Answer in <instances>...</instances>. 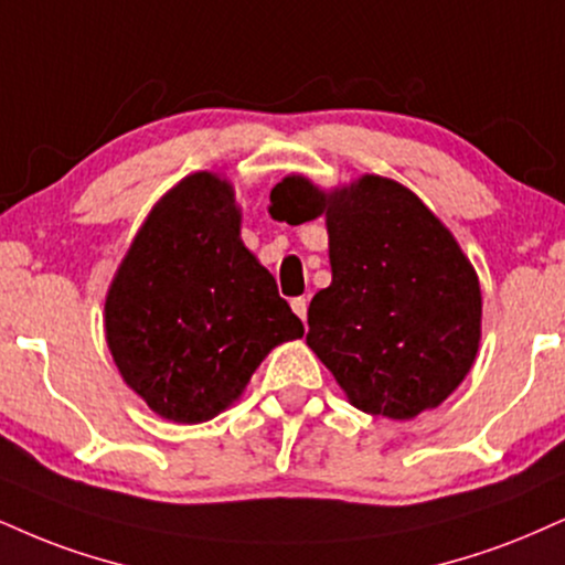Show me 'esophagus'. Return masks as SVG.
<instances>
[{
	"label": "esophagus",
	"mask_w": 565,
	"mask_h": 565,
	"mask_svg": "<svg viewBox=\"0 0 565 565\" xmlns=\"http://www.w3.org/2000/svg\"><path fill=\"white\" fill-rule=\"evenodd\" d=\"M291 310L302 318V323L308 321V300H305V297H295V300H291Z\"/></svg>",
	"instance_id": "1"
}]
</instances>
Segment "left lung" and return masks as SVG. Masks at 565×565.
I'll list each match as a JSON object with an SVG mask.
<instances>
[{
    "mask_svg": "<svg viewBox=\"0 0 565 565\" xmlns=\"http://www.w3.org/2000/svg\"><path fill=\"white\" fill-rule=\"evenodd\" d=\"M270 213L297 223L326 215L331 287L308 308V348L350 403L394 420L445 403L481 339L477 270L445 223L382 175L334 192L287 175Z\"/></svg>",
    "mask_w": 565,
    "mask_h": 565,
    "instance_id": "obj_1",
    "label": "left lung"
}]
</instances>
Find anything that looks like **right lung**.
I'll list each match as a JSON object with an SVG mask.
<instances>
[{
    "label": "right lung",
    "instance_id": "right-lung-1",
    "mask_svg": "<svg viewBox=\"0 0 565 565\" xmlns=\"http://www.w3.org/2000/svg\"><path fill=\"white\" fill-rule=\"evenodd\" d=\"M239 223L228 181L186 175L147 215L107 291L105 334L120 376L175 424L215 418L276 344L302 337Z\"/></svg>",
    "mask_w": 565,
    "mask_h": 565
}]
</instances>
